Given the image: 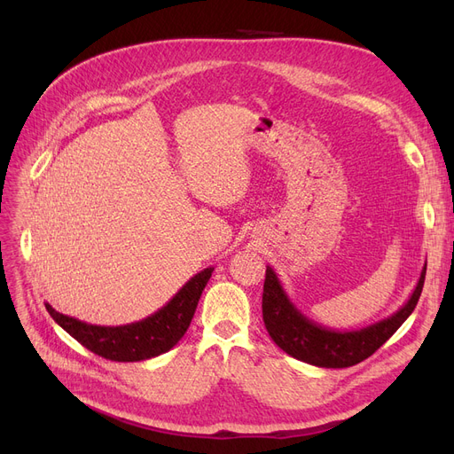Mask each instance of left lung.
I'll list each match as a JSON object with an SVG mask.
<instances>
[{"label":"left lung","instance_id":"left-lung-1","mask_svg":"<svg viewBox=\"0 0 454 454\" xmlns=\"http://www.w3.org/2000/svg\"><path fill=\"white\" fill-rule=\"evenodd\" d=\"M427 263L416 289L399 311L363 329H329L307 318L291 301L272 267L263 285V322L270 339L291 356L320 368H348L359 364L383 346L407 320L421 296Z\"/></svg>","mask_w":454,"mask_h":454}]
</instances>
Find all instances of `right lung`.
I'll return each mask as SVG.
<instances>
[{
	"instance_id": "obj_1",
	"label": "right lung",
	"mask_w": 454,
	"mask_h": 454,
	"mask_svg": "<svg viewBox=\"0 0 454 454\" xmlns=\"http://www.w3.org/2000/svg\"><path fill=\"white\" fill-rule=\"evenodd\" d=\"M211 272L213 267L200 270L154 315L127 325H93L55 311L50 303L45 309L66 333L95 355L117 363H137L169 351L184 337Z\"/></svg>"
}]
</instances>
